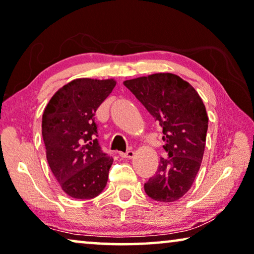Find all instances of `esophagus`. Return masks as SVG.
Instances as JSON below:
<instances>
[{
	"instance_id": "obj_1",
	"label": "esophagus",
	"mask_w": 254,
	"mask_h": 254,
	"mask_svg": "<svg viewBox=\"0 0 254 254\" xmlns=\"http://www.w3.org/2000/svg\"><path fill=\"white\" fill-rule=\"evenodd\" d=\"M119 155H120V157H122L123 159H131V158H134L135 152H134V151H131V150L127 151L126 153H123V152H120Z\"/></svg>"
}]
</instances>
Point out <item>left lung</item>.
I'll return each mask as SVG.
<instances>
[{"instance_id": "left-lung-1", "label": "left lung", "mask_w": 254, "mask_h": 254, "mask_svg": "<svg viewBox=\"0 0 254 254\" xmlns=\"http://www.w3.org/2000/svg\"><path fill=\"white\" fill-rule=\"evenodd\" d=\"M124 85L162 127L163 149L157 173L144 184L155 201L169 203L192 187L203 159L208 115L195 88L170 72H159L125 80Z\"/></svg>"}]
</instances>
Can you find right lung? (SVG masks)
I'll return each mask as SVG.
<instances>
[{"label": "right lung", "instance_id": "add662e5", "mask_svg": "<svg viewBox=\"0 0 254 254\" xmlns=\"http://www.w3.org/2000/svg\"><path fill=\"white\" fill-rule=\"evenodd\" d=\"M117 81L77 78L58 89L43 112L46 159L64 192L89 200L103 192L114 159L95 138L94 114Z\"/></svg>", "mask_w": 254, "mask_h": 254}]
</instances>
